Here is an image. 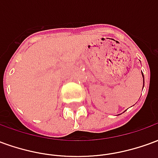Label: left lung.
<instances>
[{
  "label": "left lung",
  "mask_w": 158,
  "mask_h": 158,
  "mask_svg": "<svg viewBox=\"0 0 158 158\" xmlns=\"http://www.w3.org/2000/svg\"><path fill=\"white\" fill-rule=\"evenodd\" d=\"M142 73V72H141ZM142 76H143V73H142ZM143 81H144V76H143Z\"/></svg>",
  "instance_id": "8db88e82"
}]
</instances>
